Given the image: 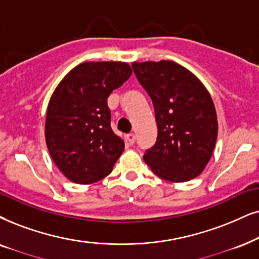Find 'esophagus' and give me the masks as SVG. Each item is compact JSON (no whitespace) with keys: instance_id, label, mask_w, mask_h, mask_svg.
<instances>
[{"instance_id":"esophagus-1","label":"esophagus","mask_w":259,"mask_h":259,"mask_svg":"<svg viewBox=\"0 0 259 259\" xmlns=\"http://www.w3.org/2000/svg\"><path fill=\"white\" fill-rule=\"evenodd\" d=\"M126 140H127V142L130 143V145H134V143H135V140H136L135 134H133V133L127 134V135H126Z\"/></svg>"}]
</instances>
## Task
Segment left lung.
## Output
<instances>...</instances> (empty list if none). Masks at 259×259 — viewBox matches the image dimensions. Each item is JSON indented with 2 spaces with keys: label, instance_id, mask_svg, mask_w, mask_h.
<instances>
[{
  "label": "left lung",
  "instance_id": "left-lung-1",
  "mask_svg": "<svg viewBox=\"0 0 259 259\" xmlns=\"http://www.w3.org/2000/svg\"><path fill=\"white\" fill-rule=\"evenodd\" d=\"M133 70L153 101L158 125L145 162L165 181L196 178L210 160L218 137L210 94L194 74L172 61L135 62Z\"/></svg>",
  "mask_w": 259,
  "mask_h": 259
}]
</instances>
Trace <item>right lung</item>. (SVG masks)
<instances>
[{
    "mask_svg": "<svg viewBox=\"0 0 259 259\" xmlns=\"http://www.w3.org/2000/svg\"><path fill=\"white\" fill-rule=\"evenodd\" d=\"M133 70L123 62H86L61 81L48 106L45 140L68 179L92 184L105 178L124 150L111 129L107 98Z\"/></svg>",
    "mask_w": 259,
    "mask_h": 259,
    "instance_id": "1",
    "label": "right lung"
}]
</instances>
